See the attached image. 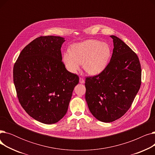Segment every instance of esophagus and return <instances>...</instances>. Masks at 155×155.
I'll return each mask as SVG.
<instances>
[{"instance_id": "esophagus-1", "label": "esophagus", "mask_w": 155, "mask_h": 155, "mask_svg": "<svg viewBox=\"0 0 155 155\" xmlns=\"http://www.w3.org/2000/svg\"><path fill=\"white\" fill-rule=\"evenodd\" d=\"M79 82H80V84H84L85 80H84V79H83L82 78H79Z\"/></svg>"}]
</instances>
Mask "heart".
Here are the masks:
<instances>
[{"instance_id": "heart-1", "label": "heart", "mask_w": 155, "mask_h": 155, "mask_svg": "<svg viewBox=\"0 0 155 155\" xmlns=\"http://www.w3.org/2000/svg\"><path fill=\"white\" fill-rule=\"evenodd\" d=\"M111 56L112 49L109 44L89 39L73 45L71 51L64 53L63 60L67 69L72 73H76L83 63L87 73L97 75L107 68Z\"/></svg>"}]
</instances>
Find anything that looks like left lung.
Returning <instances> with one entry per match:
<instances>
[{
    "instance_id": "8db88e82",
    "label": "left lung",
    "mask_w": 155,
    "mask_h": 155,
    "mask_svg": "<svg viewBox=\"0 0 155 155\" xmlns=\"http://www.w3.org/2000/svg\"><path fill=\"white\" fill-rule=\"evenodd\" d=\"M114 49L107 68L85 80V100L92 114L110 123L128 110L140 90L141 68L136 54L124 41L112 35Z\"/></svg>"
}]
</instances>
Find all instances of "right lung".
Listing matches in <instances>:
<instances>
[{"label": "right lung", "mask_w": 155, "mask_h": 155, "mask_svg": "<svg viewBox=\"0 0 155 155\" xmlns=\"http://www.w3.org/2000/svg\"><path fill=\"white\" fill-rule=\"evenodd\" d=\"M60 36H41L21 52L13 69L14 84L21 106L35 120L54 124L67 112L78 77L61 61Z\"/></svg>", "instance_id": "right-lung-1"}]
</instances>
